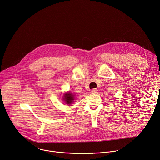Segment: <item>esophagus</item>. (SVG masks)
<instances>
[{
    "label": "esophagus",
    "instance_id": "34e87169",
    "mask_svg": "<svg viewBox=\"0 0 160 160\" xmlns=\"http://www.w3.org/2000/svg\"><path fill=\"white\" fill-rule=\"evenodd\" d=\"M97 92V90L96 89H92V90H90V93H91L92 94H95V93H96Z\"/></svg>",
    "mask_w": 160,
    "mask_h": 160
}]
</instances>
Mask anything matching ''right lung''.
I'll return each mask as SVG.
<instances>
[{"label":"right lung","instance_id":"1","mask_svg":"<svg viewBox=\"0 0 160 160\" xmlns=\"http://www.w3.org/2000/svg\"><path fill=\"white\" fill-rule=\"evenodd\" d=\"M63 99V100L67 103V104L70 105L73 102V101H74V95L71 93L70 92L66 93L65 94H64Z\"/></svg>","mask_w":160,"mask_h":160}]
</instances>
